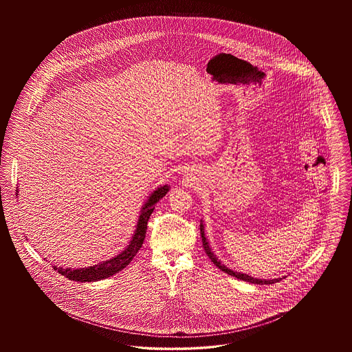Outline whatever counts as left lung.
I'll use <instances>...</instances> for the list:
<instances>
[{"label":"left lung","instance_id":"left-lung-1","mask_svg":"<svg viewBox=\"0 0 352 352\" xmlns=\"http://www.w3.org/2000/svg\"><path fill=\"white\" fill-rule=\"evenodd\" d=\"M201 241H203V248H204V251L207 253V256L211 258V261L218 267L220 270H223L224 273H227V274H230V276H234L236 277L237 280H241V281H247V283H250V284H257V285H270L274 284V283H278V281H281L283 278L280 277V278H273V280H261V278H254V277H251L250 274H245V273H240V272H236V270H232V269L227 268L224 264H221L220 261L218 260V257H217V254H214V252L210 248V244H208V241H207V239H206V234H204V224H203V220H201Z\"/></svg>","mask_w":352,"mask_h":352}]
</instances>
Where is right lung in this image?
I'll list each match as a JSON object with an SVG mask.
<instances>
[{"instance_id":"add662e5","label":"right lung","mask_w":352,"mask_h":352,"mask_svg":"<svg viewBox=\"0 0 352 352\" xmlns=\"http://www.w3.org/2000/svg\"><path fill=\"white\" fill-rule=\"evenodd\" d=\"M168 186L165 184V186H161V187H158L157 190H154L151 192L149 199L145 201V204L141 208L140 217L137 220V226H135V230H134V234L132 236V240L129 241V245L120 254L107 260V261H101L98 265H94V267L79 269L54 267V269L58 270L62 276H65L68 280L79 281V283L99 281V280L108 278V277L116 274L120 270H122L133 260L137 252L140 251V248L142 247L144 239H145V234H146L148 220L151 218L154 206H155V203H158L168 194Z\"/></svg>"}]
</instances>
